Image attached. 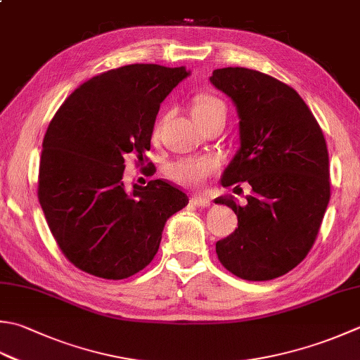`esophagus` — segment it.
I'll list each match as a JSON object with an SVG mask.
<instances>
[{"label": "esophagus", "instance_id": "34e87169", "mask_svg": "<svg viewBox=\"0 0 360 360\" xmlns=\"http://www.w3.org/2000/svg\"><path fill=\"white\" fill-rule=\"evenodd\" d=\"M192 204L196 207H209L210 206V200L206 198V196H192Z\"/></svg>", "mask_w": 360, "mask_h": 360}]
</instances>
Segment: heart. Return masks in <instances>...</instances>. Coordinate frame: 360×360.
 I'll use <instances>...</instances> for the list:
<instances>
[{
    "label": "heart",
    "mask_w": 360,
    "mask_h": 360,
    "mask_svg": "<svg viewBox=\"0 0 360 360\" xmlns=\"http://www.w3.org/2000/svg\"><path fill=\"white\" fill-rule=\"evenodd\" d=\"M226 110L221 100L212 95H201L196 98L192 114L193 117H204L212 114L215 110ZM215 170V160L210 158H187L181 159L168 168V174L172 179L186 187H196Z\"/></svg>",
    "instance_id": "b5f03b06"
}]
</instances>
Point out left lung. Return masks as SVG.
Instances as JSON below:
<instances>
[{
  "instance_id": "8db88e82",
  "label": "left lung",
  "mask_w": 360,
  "mask_h": 360,
  "mask_svg": "<svg viewBox=\"0 0 360 360\" xmlns=\"http://www.w3.org/2000/svg\"><path fill=\"white\" fill-rule=\"evenodd\" d=\"M210 82L236 104L240 148L221 186L248 182L234 210L238 228L215 245L218 260L246 281H270L293 270L311 251L330 198L329 156L311 109L290 86L242 67L214 70Z\"/></svg>"
}]
</instances>
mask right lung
Returning a JSON list of instances; mask_svg holds the SVG:
<instances>
[{
  "label": "right lung",
  "instance_id": "right-lung-1",
  "mask_svg": "<svg viewBox=\"0 0 360 360\" xmlns=\"http://www.w3.org/2000/svg\"><path fill=\"white\" fill-rule=\"evenodd\" d=\"M190 75L186 67L132 63L81 84L44 137L39 201L60 251L103 279L143 270L168 218L188 204L170 182L124 186V159L143 160L160 103ZM154 167V165H153Z\"/></svg>",
  "mask_w": 360,
  "mask_h": 360
}]
</instances>
